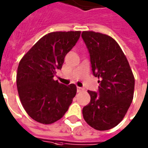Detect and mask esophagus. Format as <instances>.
<instances>
[{
	"label": "esophagus",
	"instance_id": "esophagus-1",
	"mask_svg": "<svg viewBox=\"0 0 148 148\" xmlns=\"http://www.w3.org/2000/svg\"><path fill=\"white\" fill-rule=\"evenodd\" d=\"M77 91H78V92H82V91H84V89L82 88V87H77Z\"/></svg>",
	"mask_w": 148,
	"mask_h": 148
}]
</instances>
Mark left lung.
Instances as JSON below:
<instances>
[{
	"mask_svg": "<svg viewBox=\"0 0 148 148\" xmlns=\"http://www.w3.org/2000/svg\"><path fill=\"white\" fill-rule=\"evenodd\" d=\"M82 37L90 53L93 75L100 79L98 93L87 91L90 101L82 110L83 117L95 130H110L122 121L131 104L134 75L113 38L93 31H84Z\"/></svg>",
	"mask_w": 148,
	"mask_h": 148,
	"instance_id": "1",
	"label": "left lung"
}]
</instances>
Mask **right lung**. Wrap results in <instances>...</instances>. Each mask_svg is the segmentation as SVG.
<instances>
[{
    "mask_svg": "<svg viewBox=\"0 0 148 148\" xmlns=\"http://www.w3.org/2000/svg\"><path fill=\"white\" fill-rule=\"evenodd\" d=\"M80 31L47 34L23 56L17 72V88L23 108L35 121L49 125L61 119L77 92L53 79L65 56L75 45Z\"/></svg>",
    "mask_w": 148,
    "mask_h": 148,
    "instance_id": "1",
    "label": "right lung"
}]
</instances>
